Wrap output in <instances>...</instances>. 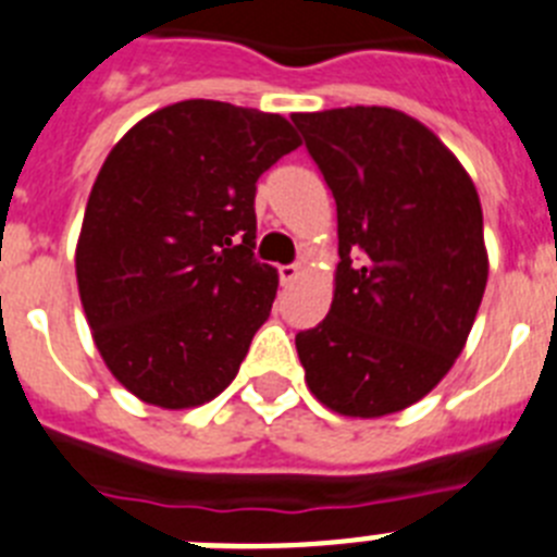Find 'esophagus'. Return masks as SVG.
Instances as JSON below:
<instances>
[{
    "mask_svg": "<svg viewBox=\"0 0 557 557\" xmlns=\"http://www.w3.org/2000/svg\"><path fill=\"white\" fill-rule=\"evenodd\" d=\"M298 273H301V264H282V268H278L282 284H293L295 278H298Z\"/></svg>",
    "mask_w": 557,
    "mask_h": 557,
    "instance_id": "1",
    "label": "esophagus"
}]
</instances>
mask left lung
Returning <instances> with one entry per match:
<instances>
[{
    "label": "left lung",
    "instance_id": "8db88e82",
    "mask_svg": "<svg viewBox=\"0 0 557 557\" xmlns=\"http://www.w3.org/2000/svg\"><path fill=\"white\" fill-rule=\"evenodd\" d=\"M337 203L332 309L295 348L329 410L416 405L460 357L488 250L474 181L435 133L382 106L293 113Z\"/></svg>",
    "mask_w": 557,
    "mask_h": 557
}]
</instances>
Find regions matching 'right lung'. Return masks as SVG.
<instances>
[{
	"label": "right lung",
	"mask_w": 557,
	"mask_h": 557,
	"mask_svg": "<svg viewBox=\"0 0 557 557\" xmlns=\"http://www.w3.org/2000/svg\"><path fill=\"white\" fill-rule=\"evenodd\" d=\"M301 145L278 113L184 100L100 166L75 250L108 371L145 405L189 410L234 382L278 273L256 262V181Z\"/></svg>",
	"instance_id": "1"
}]
</instances>
